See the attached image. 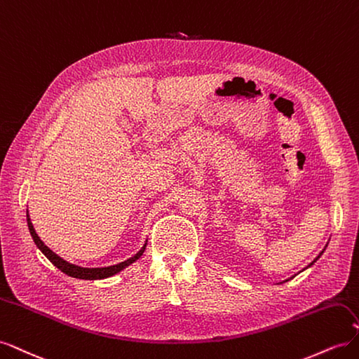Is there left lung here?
<instances>
[{
    "mask_svg": "<svg viewBox=\"0 0 359 359\" xmlns=\"http://www.w3.org/2000/svg\"><path fill=\"white\" fill-rule=\"evenodd\" d=\"M322 253H323V252H322ZM322 253H320V255H322ZM320 255H319V256H320ZM319 256H318V257H316V259H314V260H313V262H316V260H318V259H319ZM310 265H311V264H310Z\"/></svg>",
    "mask_w": 359,
    "mask_h": 359,
    "instance_id": "1",
    "label": "left lung"
}]
</instances>
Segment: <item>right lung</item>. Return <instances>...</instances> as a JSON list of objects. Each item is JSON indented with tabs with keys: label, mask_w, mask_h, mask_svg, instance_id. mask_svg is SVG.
<instances>
[{
	"label": "right lung",
	"mask_w": 359,
	"mask_h": 359,
	"mask_svg": "<svg viewBox=\"0 0 359 359\" xmlns=\"http://www.w3.org/2000/svg\"><path fill=\"white\" fill-rule=\"evenodd\" d=\"M27 222H28V229H29V233L32 236V240H34L36 245L41 250V253L45 255L50 262L55 265L60 271H62L64 274H67L70 277H74V278H82V280H97V278H107V277H112L115 276L116 273H119V271L124 269L126 266H128L130 264H133L135 260H137L140 256H142L144 250L147 245L142 247V250H140L139 253H136L133 257H130L128 260H126V262H121L118 265H114V266H106V268H81V266H76V265H72L69 262H66V260L61 259L58 255H55L52 252V250L45 245V243H43L39 235L36 233L34 231V226H32L29 217H28V212H27Z\"/></svg>",
	"instance_id": "obj_1"
}]
</instances>
